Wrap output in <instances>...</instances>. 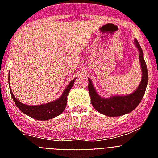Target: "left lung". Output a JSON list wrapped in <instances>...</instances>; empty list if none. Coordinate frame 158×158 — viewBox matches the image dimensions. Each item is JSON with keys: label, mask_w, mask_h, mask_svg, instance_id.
<instances>
[{"label": "left lung", "mask_w": 158, "mask_h": 158, "mask_svg": "<svg viewBox=\"0 0 158 158\" xmlns=\"http://www.w3.org/2000/svg\"><path fill=\"white\" fill-rule=\"evenodd\" d=\"M135 47L139 51V59L141 70H142V79L137 89L132 94L128 95H116L110 98H102L94 89L92 80L89 78V92L91 97L92 105L98 112L106 116L115 117L125 115L131 112L140 103L144 95L148 84V69L144 58L143 52L137 39L134 40Z\"/></svg>", "instance_id": "obj_1"}]
</instances>
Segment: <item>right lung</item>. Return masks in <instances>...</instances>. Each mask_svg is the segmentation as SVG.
Here are the masks:
<instances>
[{
    "label": "right lung",
    "mask_w": 158,
    "mask_h": 158,
    "mask_svg": "<svg viewBox=\"0 0 158 158\" xmlns=\"http://www.w3.org/2000/svg\"><path fill=\"white\" fill-rule=\"evenodd\" d=\"M9 79H10V75H9ZM75 79H74L69 82L66 89H64V91L63 92V94L59 98H57L55 101L50 102L48 103L41 104V105L38 106H29L22 103L17 100L13 93L11 92V89L10 90L11 96H12L14 102H15L16 106L23 114H25L35 120H48L56 117L64 111L65 106H66L67 96H68L69 90L74 85Z\"/></svg>",
    "instance_id": "1"
}]
</instances>
